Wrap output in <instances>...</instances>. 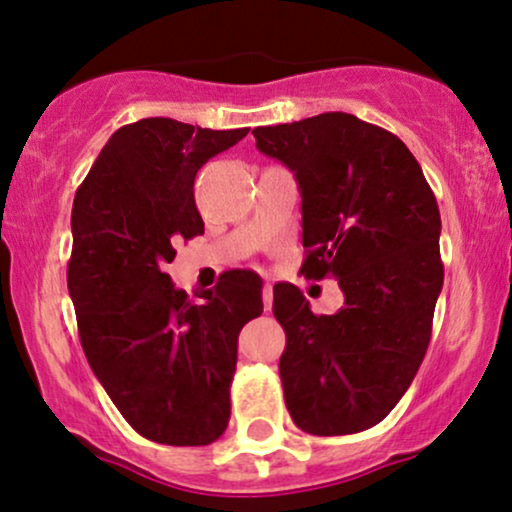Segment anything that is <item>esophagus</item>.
<instances>
[{"label":"esophagus","instance_id":"esophagus-1","mask_svg":"<svg viewBox=\"0 0 512 512\" xmlns=\"http://www.w3.org/2000/svg\"><path fill=\"white\" fill-rule=\"evenodd\" d=\"M263 309H273V287L270 285H263Z\"/></svg>","mask_w":512,"mask_h":512}]
</instances>
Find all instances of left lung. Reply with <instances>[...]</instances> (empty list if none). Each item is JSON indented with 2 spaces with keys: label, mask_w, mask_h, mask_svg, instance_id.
<instances>
[{
  "label": "left lung",
  "mask_w": 512,
  "mask_h": 512,
  "mask_svg": "<svg viewBox=\"0 0 512 512\" xmlns=\"http://www.w3.org/2000/svg\"><path fill=\"white\" fill-rule=\"evenodd\" d=\"M254 138L299 184L302 273L338 280L345 294L338 314L316 316L299 287H273L287 410L314 436L371 429L410 388L431 340L443 287L434 191L398 136L354 114L258 126Z\"/></svg>",
  "instance_id": "left-lung-1"
}]
</instances>
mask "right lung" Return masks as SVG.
<instances>
[{
	"label": "right lung",
	"instance_id": "obj_1",
	"mask_svg": "<svg viewBox=\"0 0 512 512\" xmlns=\"http://www.w3.org/2000/svg\"><path fill=\"white\" fill-rule=\"evenodd\" d=\"M246 134L167 117L126 124L74 198L66 285L83 352L126 422L165 446L222 436L239 330L263 311L251 270L225 273L198 304L162 270L177 239L203 234L196 172Z\"/></svg>",
	"mask_w": 512,
	"mask_h": 512
}]
</instances>
